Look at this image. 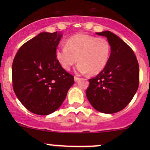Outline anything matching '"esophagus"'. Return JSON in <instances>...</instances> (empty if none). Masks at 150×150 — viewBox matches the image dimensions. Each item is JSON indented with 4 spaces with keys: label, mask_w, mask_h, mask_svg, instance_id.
Masks as SVG:
<instances>
[{
    "label": "esophagus",
    "mask_w": 150,
    "mask_h": 150,
    "mask_svg": "<svg viewBox=\"0 0 150 150\" xmlns=\"http://www.w3.org/2000/svg\"><path fill=\"white\" fill-rule=\"evenodd\" d=\"M74 80H75V81H78L80 80V78H78V77H77V76H75L74 77Z\"/></svg>",
    "instance_id": "1"
}]
</instances>
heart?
Segmentation results:
<instances>
[{"instance_id":"1","label":"heart","mask_w":150,"mask_h":150,"mask_svg":"<svg viewBox=\"0 0 150 150\" xmlns=\"http://www.w3.org/2000/svg\"><path fill=\"white\" fill-rule=\"evenodd\" d=\"M111 54V45L104 38L79 33L67 40L66 46L56 50V58L63 69L69 70L78 61L77 70L96 75L107 65Z\"/></svg>"}]
</instances>
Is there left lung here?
<instances>
[{
  "instance_id": "1",
  "label": "left lung",
  "mask_w": 150,
  "mask_h": 150,
  "mask_svg": "<svg viewBox=\"0 0 150 150\" xmlns=\"http://www.w3.org/2000/svg\"><path fill=\"white\" fill-rule=\"evenodd\" d=\"M111 45L110 59L103 70L89 79L86 96L97 111L112 114L123 110L135 95L139 84V68L134 51L110 31L96 33Z\"/></svg>"
}]
</instances>
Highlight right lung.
I'll return each instance as SVG.
<instances>
[{"instance_id":"add662e5","label":"right lung","mask_w":150,"mask_h":150,"mask_svg":"<svg viewBox=\"0 0 150 150\" xmlns=\"http://www.w3.org/2000/svg\"><path fill=\"white\" fill-rule=\"evenodd\" d=\"M62 34L41 33L19 48L12 64L13 89L21 103L34 114L57 110L75 82L60 65L56 50Z\"/></svg>"}]
</instances>
